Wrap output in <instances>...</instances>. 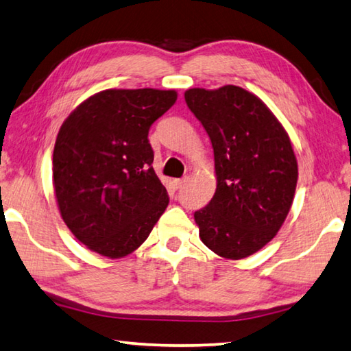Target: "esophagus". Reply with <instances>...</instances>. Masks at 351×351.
<instances>
[{"instance_id":"1","label":"esophagus","mask_w":351,"mask_h":351,"mask_svg":"<svg viewBox=\"0 0 351 351\" xmlns=\"http://www.w3.org/2000/svg\"><path fill=\"white\" fill-rule=\"evenodd\" d=\"M185 182H186V179H176L174 180V186L179 189V188H182L183 185H185Z\"/></svg>"}]
</instances>
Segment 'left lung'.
Segmentation results:
<instances>
[{
    "label": "left lung",
    "instance_id": "left-lung-1",
    "mask_svg": "<svg viewBox=\"0 0 351 351\" xmlns=\"http://www.w3.org/2000/svg\"><path fill=\"white\" fill-rule=\"evenodd\" d=\"M185 101L211 140L216 193L195 211L199 236L223 259L257 253L278 234L298 185L290 135L271 109L239 86L193 88Z\"/></svg>",
    "mask_w": 351,
    "mask_h": 351
}]
</instances>
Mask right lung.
<instances>
[{"label": "right lung", "mask_w": 351, "mask_h": 351, "mask_svg": "<svg viewBox=\"0 0 351 351\" xmlns=\"http://www.w3.org/2000/svg\"><path fill=\"white\" fill-rule=\"evenodd\" d=\"M176 100L174 89H104L61 125L52 160L55 199L88 250L108 259L131 254L168 206L147 132Z\"/></svg>", "instance_id": "right-lung-1"}]
</instances>
